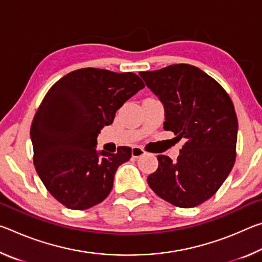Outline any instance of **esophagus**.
<instances>
[{"mask_svg": "<svg viewBox=\"0 0 262 262\" xmlns=\"http://www.w3.org/2000/svg\"><path fill=\"white\" fill-rule=\"evenodd\" d=\"M144 154H145L144 149L141 147H133V149H132V156L134 158H139L141 156H143Z\"/></svg>", "mask_w": 262, "mask_h": 262, "instance_id": "esophagus-1", "label": "esophagus"}]
</instances>
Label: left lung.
Wrapping results in <instances>:
<instances>
[{
    "mask_svg": "<svg viewBox=\"0 0 262 262\" xmlns=\"http://www.w3.org/2000/svg\"><path fill=\"white\" fill-rule=\"evenodd\" d=\"M140 76L164 104V129L186 141L176 162L158 155V168L148 177L150 188L177 207L201 205L219 190L236 161L232 100L219 82L192 64H171Z\"/></svg>",
    "mask_w": 262,
    "mask_h": 262,
    "instance_id": "8db88e82",
    "label": "left lung"
}]
</instances>
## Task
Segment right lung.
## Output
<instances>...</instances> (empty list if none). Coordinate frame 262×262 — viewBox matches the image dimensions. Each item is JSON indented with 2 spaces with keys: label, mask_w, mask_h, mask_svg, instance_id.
<instances>
[{
  "label": "right lung",
  "mask_w": 262,
  "mask_h": 262,
  "mask_svg": "<svg viewBox=\"0 0 262 262\" xmlns=\"http://www.w3.org/2000/svg\"><path fill=\"white\" fill-rule=\"evenodd\" d=\"M144 88L134 73L82 68L48 90L31 125L33 164L46 189L61 205L85 210L104 201L114 174L132 149L97 151V136L123 103Z\"/></svg>",
  "instance_id": "obj_1"
}]
</instances>
